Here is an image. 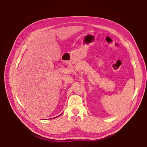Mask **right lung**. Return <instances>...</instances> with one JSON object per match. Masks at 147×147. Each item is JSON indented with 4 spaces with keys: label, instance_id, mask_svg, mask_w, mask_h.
I'll return each instance as SVG.
<instances>
[{
    "label": "right lung",
    "instance_id": "add662e5",
    "mask_svg": "<svg viewBox=\"0 0 147 147\" xmlns=\"http://www.w3.org/2000/svg\"><path fill=\"white\" fill-rule=\"evenodd\" d=\"M61 115V114H60L59 115ZM59 115H58V116H59Z\"/></svg>",
    "mask_w": 147,
    "mask_h": 147
}]
</instances>
